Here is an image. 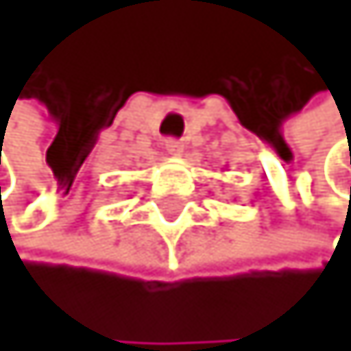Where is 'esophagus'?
<instances>
[{
  "mask_svg": "<svg viewBox=\"0 0 351 351\" xmlns=\"http://www.w3.org/2000/svg\"><path fill=\"white\" fill-rule=\"evenodd\" d=\"M165 149H167V154H171V156H180L182 154V149L184 145L176 141V138H169V141H165Z\"/></svg>",
  "mask_w": 351,
  "mask_h": 351,
  "instance_id": "1",
  "label": "esophagus"
}]
</instances>
